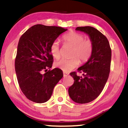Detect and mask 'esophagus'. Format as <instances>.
<instances>
[{"label": "esophagus", "instance_id": "obj_1", "mask_svg": "<svg viewBox=\"0 0 128 128\" xmlns=\"http://www.w3.org/2000/svg\"><path fill=\"white\" fill-rule=\"evenodd\" d=\"M68 75V73L65 72H63V76H64V77H66V76H67Z\"/></svg>", "mask_w": 128, "mask_h": 128}]
</instances>
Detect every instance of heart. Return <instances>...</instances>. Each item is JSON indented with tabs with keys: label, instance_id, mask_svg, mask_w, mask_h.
Segmentation results:
<instances>
[{
	"label": "heart",
	"instance_id": "b5f03b06",
	"mask_svg": "<svg viewBox=\"0 0 128 128\" xmlns=\"http://www.w3.org/2000/svg\"><path fill=\"white\" fill-rule=\"evenodd\" d=\"M84 36L81 34L71 32L63 36L64 43L72 46L70 56L72 57L69 60L61 59L55 63V66L64 72H69L76 68L80 63L86 62L90 59L93 50V44L90 39H84ZM50 52L55 59L60 56V45L58 41L52 42L50 46Z\"/></svg>",
	"mask_w": 128,
	"mask_h": 128
}]
</instances>
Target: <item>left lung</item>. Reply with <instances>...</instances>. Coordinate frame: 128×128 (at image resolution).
Instances as JSON below:
<instances>
[{"label":"left lung","mask_w":128,"mask_h":128,"mask_svg":"<svg viewBox=\"0 0 128 128\" xmlns=\"http://www.w3.org/2000/svg\"><path fill=\"white\" fill-rule=\"evenodd\" d=\"M76 30L88 36L93 44L90 59L78 68L84 78L70 73L74 83L68 88V94L74 102L86 104L96 99L104 89L110 72L111 49L109 42L104 35L92 26L77 27Z\"/></svg>","instance_id":"8db88e82"}]
</instances>
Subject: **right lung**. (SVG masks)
Listing matches in <instances>:
<instances>
[{"label": "right lung", "instance_id": "obj_1", "mask_svg": "<svg viewBox=\"0 0 128 128\" xmlns=\"http://www.w3.org/2000/svg\"><path fill=\"white\" fill-rule=\"evenodd\" d=\"M67 29L58 26L36 24L28 29L19 40L15 70L23 93L29 100L44 103L49 100L54 87L63 77L61 69L52 67L53 56L50 46ZM44 70L46 73L42 74Z\"/></svg>", "mask_w": 128, "mask_h": 128}]
</instances>
